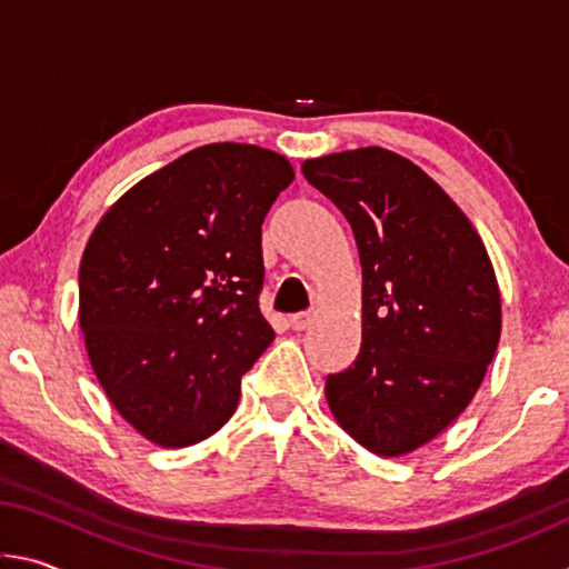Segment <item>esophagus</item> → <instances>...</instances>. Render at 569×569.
<instances>
[{"instance_id":"esophagus-1","label":"esophagus","mask_w":569,"mask_h":569,"mask_svg":"<svg viewBox=\"0 0 569 569\" xmlns=\"http://www.w3.org/2000/svg\"><path fill=\"white\" fill-rule=\"evenodd\" d=\"M311 321H313V313L311 311H308V313H293L291 319H288V323H291L293 331L308 329V326H311Z\"/></svg>"}]
</instances>
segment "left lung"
<instances>
[{"mask_svg":"<svg viewBox=\"0 0 569 569\" xmlns=\"http://www.w3.org/2000/svg\"><path fill=\"white\" fill-rule=\"evenodd\" d=\"M301 170L351 223L363 276L361 349L326 379V401L373 455H411L469 407L495 359L492 261L455 200L397 152L343 150Z\"/></svg>","mask_w":569,"mask_h":569,"instance_id":"1","label":"left lung"}]
</instances>
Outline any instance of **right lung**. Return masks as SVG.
<instances>
[{
    "instance_id": "1",
    "label": "right lung",
    "mask_w": 569,
    "mask_h": 569,
    "mask_svg": "<svg viewBox=\"0 0 569 569\" xmlns=\"http://www.w3.org/2000/svg\"><path fill=\"white\" fill-rule=\"evenodd\" d=\"M293 178L273 150L213 142L142 178L94 226L80 263L84 349L112 407L152 445L216 435L271 346L261 226Z\"/></svg>"
}]
</instances>
